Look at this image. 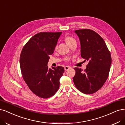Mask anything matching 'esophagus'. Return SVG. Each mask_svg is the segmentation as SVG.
Listing matches in <instances>:
<instances>
[{
    "label": "esophagus",
    "mask_w": 125,
    "mask_h": 125,
    "mask_svg": "<svg viewBox=\"0 0 125 125\" xmlns=\"http://www.w3.org/2000/svg\"><path fill=\"white\" fill-rule=\"evenodd\" d=\"M64 70H65L66 71H67L68 70H69L70 69V67H69V66H65L64 67Z\"/></svg>",
    "instance_id": "34e87169"
}]
</instances>
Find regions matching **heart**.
Instances as JSON below:
<instances>
[{"label":"heart","mask_w":125,"mask_h":125,"mask_svg":"<svg viewBox=\"0 0 125 125\" xmlns=\"http://www.w3.org/2000/svg\"><path fill=\"white\" fill-rule=\"evenodd\" d=\"M65 41L67 43V44L68 45L69 44L71 43V42H72L73 41H75V40L72 37H69V36H68V37H66L65 38Z\"/></svg>","instance_id":"1"}]
</instances>
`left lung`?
I'll list each match as a JSON object with an SVG mask.
<instances>
[{"label": "left lung", "instance_id": "8db88e82", "mask_svg": "<svg viewBox=\"0 0 125 125\" xmlns=\"http://www.w3.org/2000/svg\"><path fill=\"white\" fill-rule=\"evenodd\" d=\"M75 33L80 39L81 56L88 61L84 71L74 68L75 74L73 79L77 89L85 94L97 92L108 77L112 58L104 40L92 30H76Z\"/></svg>", "mask_w": 125, "mask_h": 125}]
</instances>
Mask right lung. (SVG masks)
<instances>
[{"label": "right lung", "mask_w": 125, "mask_h": 125, "mask_svg": "<svg viewBox=\"0 0 125 125\" xmlns=\"http://www.w3.org/2000/svg\"><path fill=\"white\" fill-rule=\"evenodd\" d=\"M62 32H41L32 37L21 52L20 63L23 79L31 91L42 98L53 96L59 87L62 67L49 68V56L53 54Z\"/></svg>", "instance_id": "right-lung-1"}]
</instances>
